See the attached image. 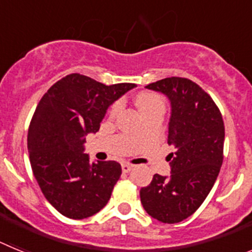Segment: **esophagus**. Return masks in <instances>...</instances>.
Masks as SVG:
<instances>
[{"label":"esophagus","instance_id":"obj_1","mask_svg":"<svg viewBox=\"0 0 252 252\" xmlns=\"http://www.w3.org/2000/svg\"><path fill=\"white\" fill-rule=\"evenodd\" d=\"M132 168H133L132 164H127V162L122 164V171H124V173H130V171L132 170Z\"/></svg>","mask_w":252,"mask_h":252}]
</instances>
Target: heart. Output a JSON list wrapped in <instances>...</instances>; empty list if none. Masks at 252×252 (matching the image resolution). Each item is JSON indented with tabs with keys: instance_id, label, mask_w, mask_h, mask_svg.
Listing matches in <instances>:
<instances>
[{
	"instance_id": "obj_1",
	"label": "heart",
	"mask_w": 252,
	"mask_h": 252,
	"mask_svg": "<svg viewBox=\"0 0 252 252\" xmlns=\"http://www.w3.org/2000/svg\"><path fill=\"white\" fill-rule=\"evenodd\" d=\"M136 103L142 113L145 112V111L150 110L151 107L154 106H164V101H162L161 97L159 94H157V93L151 92L140 93L136 97ZM120 108H121V102H115L110 108V115H116L120 111Z\"/></svg>"
}]
</instances>
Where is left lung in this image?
I'll use <instances>...</instances> for the list:
<instances>
[{"instance_id":"1","label":"left lung","mask_w":252,"mask_h":252,"mask_svg":"<svg viewBox=\"0 0 252 252\" xmlns=\"http://www.w3.org/2000/svg\"><path fill=\"white\" fill-rule=\"evenodd\" d=\"M146 88L170 99V177L154 175L140 190L144 209L162 223H178L203 203L223 161L224 125L211 95L190 79L170 77Z\"/></svg>"}]
</instances>
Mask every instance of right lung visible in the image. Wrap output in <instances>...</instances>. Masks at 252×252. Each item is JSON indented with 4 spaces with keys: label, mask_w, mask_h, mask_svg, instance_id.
<instances>
[{
    "label": "right lung",
    "mask_w": 252,
    "mask_h": 252,
    "mask_svg": "<svg viewBox=\"0 0 252 252\" xmlns=\"http://www.w3.org/2000/svg\"><path fill=\"white\" fill-rule=\"evenodd\" d=\"M133 83L106 86L87 75H65L40 99L28 132L34 177L58 212L83 220L110 201L122 173L117 161L91 162L84 136L97 132L107 108Z\"/></svg>",
    "instance_id": "1"
}]
</instances>
